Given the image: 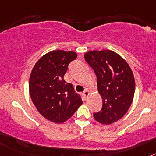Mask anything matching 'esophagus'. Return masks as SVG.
Returning <instances> with one entry per match:
<instances>
[{
	"instance_id": "obj_1",
	"label": "esophagus",
	"mask_w": 156,
	"mask_h": 156,
	"mask_svg": "<svg viewBox=\"0 0 156 156\" xmlns=\"http://www.w3.org/2000/svg\"><path fill=\"white\" fill-rule=\"evenodd\" d=\"M83 96H84V98H87V97H88V95H89V92L87 91V90H85L83 92Z\"/></svg>"
}]
</instances>
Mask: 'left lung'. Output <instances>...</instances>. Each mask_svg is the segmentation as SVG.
Here are the masks:
<instances>
[{
    "label": "left lung",
    "mask_w": 156,
    "mask_h": 156,
    "mask_svg": "<svg viewBox=\"0 0 156 156\" xmlns=\"http://www.w3.org/2000/svg\"><path fill=\"white\" fill-rule=\"evenodd\" d=\"M84 58L97 76L102 108L93 114L102 124H111L126 114L135 90L133 74L124 59L109 50L87 52Z\"/></svg>",
    "instance_id": "8db88e82"
}]
</instances>
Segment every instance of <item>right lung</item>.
<instances>
[{
	"mask_svg": "<svg viewBox=\"0 0 156 156\" xmlns=\"http://www.w3.org/2000/svg\"><path fill=\"white\" fill-rule=\"evenodd\" d=\"M76 57L73 51H51L39 59L30 74L33 103L43 116L56 123L69 119L83 103L73 85L64 80L69 64Z\"/></svg>",
	"mask_w": 156,
	"mask_h": 156,
	"instance_id": "1",
	"label": "right lung"
}]
</instances>
